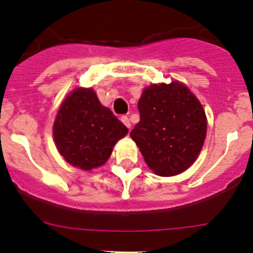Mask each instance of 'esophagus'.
I'll return each instance as SVG.
<instances>
[{
	"label": "esophagus",
	"mask_w": 253,
	"mask_h": 253,
	"mask_svg": "<svg viewBox=\"0 0 253 253\" xmlns=\"http://www.w3.org/2000/svg\"><path fill=\"white\" fill-rule=\"evenodd\" d=\"M121 121L124 122L125 126H126L127 128H131V122H129V119H128V117L125 116V115H124V116H121Z\"/></svg>",
	"instance_id": "1"
}]
</instances>
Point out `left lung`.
<instances>
[{
    "label": "left lung",
    "instance_id": "obj_1",
    "mask_svg": "<svg viewBox=\"0 0 253 253\" xmlns=\"http://www.w3.org/2000/svg\"><path fill=\"white\" fill-rule=\"evenodd\" d=\"M141 120L131 131L148 167L160 176H174L192 165L207 133L205 110L178 82L144 89L138 101Z\"/></svg>",
    "mask_w": 253,
    "mask_h": 253
}]
</instances>
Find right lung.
<instances>
[{
    "label": "right lung",
    "mask_w": 253,
    "mask_h": 253,
    "mask_svg": "<svg viewBox=\"0 0 253 253\" xmlns=\"http://www.w3.org/2000/svg\"><path fill=\"white\" fill-rule=\"evenodd\" d=\"M127 127L104 108L93 89L78 88L61 104L53 124V138L66 162L83 170L101 167Z\"/></svg>",
    "instance_id": "right-lung-1"
}]
</instances>
